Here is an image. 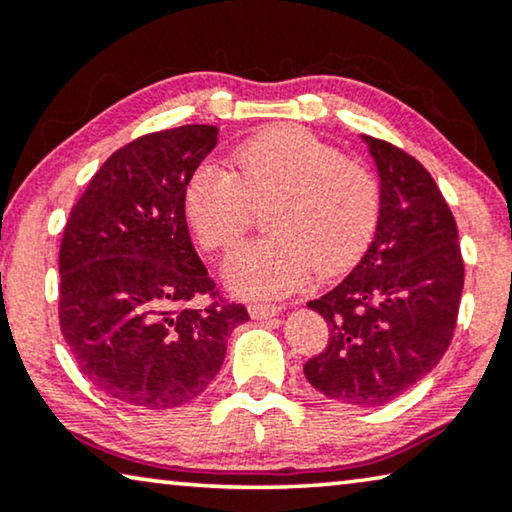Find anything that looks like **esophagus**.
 Returning a JSON list of instances; mask_svg holds the SVG:
<instances>
[{"label":"esophagus","instance_id":"34e87169","mask_svg":"<svg viewBox=\"0 0 512 512\" xmlns=\"http://www.w3.org/2000/svg\"><path fill=\"white\" fill-rule=\"evenodd\" d=\"M248 313L253 320H269V318H276V315L280 313V308L273 304H250Z\"/></svg>","mask_w":512,"mask_h":512}]
</instances>
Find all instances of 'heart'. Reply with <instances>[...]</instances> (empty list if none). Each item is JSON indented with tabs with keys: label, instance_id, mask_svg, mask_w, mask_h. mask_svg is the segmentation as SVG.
<instances>
[{
	"label": "heart",
	"instance_id": "obj_1",
	"mask_svg": "<svg viewBox=\"0 0 512 512\" xmlns=\"http://www.w3.org/2000/svg\"><path fill=\"white\" fill-rule=\"evenodd\" d=\"M236 171L208 160L185 187L192 232L206 250H229L266 208L271 236L229 255L225 278L250 299L283 297L318 269H350L376 234L380 185L371 169L297 125L264 129L234 157Z\"/></svg>",
	"mask_w": 512,
	"mask_h": 512
}]
</instances>
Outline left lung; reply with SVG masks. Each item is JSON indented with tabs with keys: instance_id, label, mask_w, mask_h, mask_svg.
I'll use <instances>...</instances> for the list:
<instances>
[{
	"instance_id": "8db88e82",
	"label": "left lung",
	"mask_w": 512,
	"mask_h": 512,
	"mask_svg": "<svg viewBox=\"0 0 512 512\" xmlns=\"http://www.w3.org/2000/svg\"><path fill=\"white\" fill-rule=\"evenodd\" d=\"M380 174V218L348 278L308 301L329 341L304 364L315 390L348 406H383L422 380L455 336L464 287L457 222L427 169L366 136Z\"/></svg>"
}]
</instances>
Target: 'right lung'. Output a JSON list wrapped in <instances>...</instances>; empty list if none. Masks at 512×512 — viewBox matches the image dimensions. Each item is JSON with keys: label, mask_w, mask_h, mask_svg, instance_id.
<instances>
[{"label": "right lung", "mask_w": 512, "mask_h": 512, "mask_svg": "<svg viewBox=\"0 0 512 512\" xmlns=\"http://www.w3.org/2000/svg\"><path fill=\"white\" fill-rule=\"evenodd\" d=\"M213 125L143 134L115 150L71 208L60 246V329L78 369L129 406L176 408L220 371L250 320L192 246L185 187ZM208 298L206 307L193 306Z\"/></svg>", "instance_id": "right-lung-1"}]
</instances>
